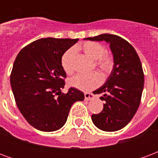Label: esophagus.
Returning <instances> with one entry per match:
<instances>
[{"mask_svg":"<svg viewBox=\"0 0 158 158\" xmlns=\"http://www.w3.org/2000/svg\"><path fill=\"white\" fill-rule=\"evenodd\" d=\"M94 97H95V96H94V95L91 94V93H85V99L86 101H89V100L94 99Z\"/></svg>","mask_w":158,"mask_h":158,"instance_id":"34e87169","label":"esophagus"}]
</instances>
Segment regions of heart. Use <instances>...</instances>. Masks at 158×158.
Wrapping results in <instances>:
<instances>
[{"mask_svg":"<svg viewBox=\"0 0 158 158\" xmlns=\"http://www.w3.org/2000/svg\"><path fill=\"white\" fill-rule=\"evenodd\" d=\"M83 52L91 58L95 62V65L103 74L109 73L113 69L114 62L113 58L110 55L105 54L106 50L102 44L98 42L88 41L84 43L81 46ZM74 56V49L70 48L64 52L61 58V64L66 73L71 74L73 72V59ZM102 82L101 76L92 73L89 74H77L69 79V85L76 89L83 91H89L95 89Z\"/></svg>","mask_w":158,"mask_h":158,"instance_id":"heart-1","label":"heart"}]
</instances>
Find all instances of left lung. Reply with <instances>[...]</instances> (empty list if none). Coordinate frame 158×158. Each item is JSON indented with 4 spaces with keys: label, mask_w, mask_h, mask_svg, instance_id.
Returning <instances> with one entry per match:
<instances>
[{
    "label": "left lung",
    "mask_w": 158,
    "mask_h": 158,
    "mask_svg": "<svg viewBox=\"0 0 158 158\" xmlns=\"http://www.w3.org/2000/svg\"><path fill=\"white\" fill-rule=\"evenodd\" d=\"M85 40L106 41L113 56V69L105 84L94 90L106 101L103 109L91 116L93 123L103 131L113 132L124 128L135 116L144 88V73L135 48L121 37L102 34Z\"/></svg>",
    "instance_id": "1"
}]
</instances>
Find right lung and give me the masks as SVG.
<instances>
[{"label": "right lung", "mask_w": 158, "mask_h": 158, "mask_svg": "<svg viewBox=\"0 0 158 158\" xmlns=\"http://www.w3.org/2000/svg\"><path fill=\"white\" fill-rule=\"evenodd\" d=\"M79 39L42 38L19 52L13 63L10 83L17 106L29 124L52 132L65 124L69 110L85 95L76 88L62 93L66 75L61 58Z\"/></svg>", "instance_id": "obj_1"}]
</instances>
